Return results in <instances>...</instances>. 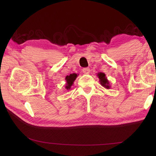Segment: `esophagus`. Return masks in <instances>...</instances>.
Here are the masks:
<instances>
[{
    "instance_id": "obj_1",
    "label": "esophagus",
    "mask_w": 156,
    "mask_h": 156,
    "mask_svg": "<svg viewBox=\"0 0 156 156\" xmlns=\"http://www.w3.org/2000/svg\"><path fill=\"white\" fill-rule=\"evenodd\" d=\"M83 72L84 73H89V72H90V69H89V68H88V67H85V68L83 69Z\"/></svg>"
}]
</instances>
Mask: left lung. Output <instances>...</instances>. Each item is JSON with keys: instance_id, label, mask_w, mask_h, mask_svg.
<instances>
[{"instance_id": "8db88e82", "label": "left lung", "mask_w": 156, "mask_h": 156, "mask_svg": "<svg viewBox=\"0 0 156 156\" xmlns=\"http://www.w3.org/2000/svg\"><path fill=\"white\" fill-rule=\"evenodd\" d=\"M97 76L98 77L100 83V84H101V85L102 87H104L105 88H106L107 89H109L111 88L109 81L108 80V79L106 77L105 73H102V72H99V73H98Z\"/></svg>"}]
</instances>
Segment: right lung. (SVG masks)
Returning a JSON list of instances; mask_svg holds the SVG:
<instances>
[{"instance_id": "right-lung-1", "label": "right lung", "mask_w": 156, "mask_h": 156, "mask_svg": "<svg viewBox=\"0 0 156 156\" xmlns=\"http://www.w3.org/2000/svg\"><path fill=\"white\" fill-rule=\"evenodd\" d=\"M78 76V74L77 73H71L70 75L67 76L65 77V80H66V84H65V89L67 90H70L71 87L73 84V83H74L75 80L77 78V76Z\"/></svg>"}]
</instances>
